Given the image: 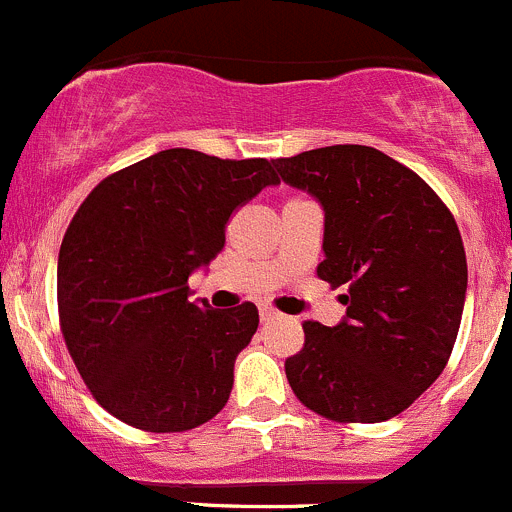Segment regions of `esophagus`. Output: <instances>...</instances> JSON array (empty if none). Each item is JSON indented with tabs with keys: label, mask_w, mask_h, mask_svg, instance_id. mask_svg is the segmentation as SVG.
I'll list each match as a JSON object with an SVG mask.
<instances>
[{
	"label": "esophagus",
	"mask_w": 512,
	"mask_h": 512,
	"mask_svg": "<svg viewBox=\"0 0 512 512\" xmlns=\"http://www.w3.org/2000/svg\"><path fill=\"white\" fill-rule=\"evenodd\" d=\"M259 311H261V321H271V319H279L281 316L271 304H261Z\"/></svg>",
	"instance_id": "esophagus-1"
}]
</instances>
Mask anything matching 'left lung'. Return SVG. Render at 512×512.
<instances>
[{
	"label": "left lung",
	"mask_w": 512,
	"mask_h": 512,
	"mask_svg": "<svg viewBox=\"0 0 512 512\" xmlns=\"http://www.w3.org/2000/svg\"><path fill=\"white\" fill-rule=\"evenodd\" d=\"M274 165L324 208L316 274L347 289L337 326L301 324L304 347L286 359V379L326 420H392L440 377L455 347L467 289L455 218L415 170L369 145H329Z\"/></svg>",
	"instance_id": "obj_1"
}]
</instances>
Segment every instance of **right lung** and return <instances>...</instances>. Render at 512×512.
<instances>
[{
	"label": "right lung",
	"mask_w": 512,
	"mask_h": 512,
	"mask_svg": "<svg viewBox=\"0 0 512 512\" xmlns=\"http://www.w3.org/2000/svg\"><path fill=\"white\" fill-rule=\"evenodd\" d=\"M271 160L170 148L115 170L67 226L57 311L67 352L97 405L145 432L213 420L259 309L188 301V276L226 246V223L266 186Z\"/></svg>",
	"instance_id": "obj_1"
}]
</instances>
